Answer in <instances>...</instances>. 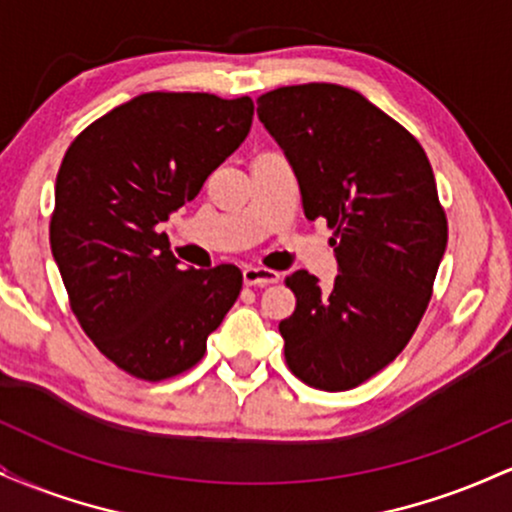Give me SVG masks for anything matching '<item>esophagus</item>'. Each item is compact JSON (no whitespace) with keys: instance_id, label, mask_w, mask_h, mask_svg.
Segmentation results:
<instances>
[{"instance_id":"obj_1","label":"esophagus","mask_w":512,"mask_h":512,"mask_svg":"<svg viewBox=\"0 0 512 512\" xmlns=\"http://www.w3.org/2000/svg\"><path fill=\"white\" fill-rule=\"evenodd\" d=\"M243 281L248 286H269L279 281V272H272V269H264V267H245Z\"/></svg>"}]
</instances>
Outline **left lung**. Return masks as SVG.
<instances>
[{
  "label": "left lung",
  "instance_id": "obj_1",
  "mask_svg": "<svg viewBox=\"0 0 512 512\" xmlns=\"http://www.w3.org/2000/svg\"><path fill=\"white\" fill-rule=\"evenodd\" d=\"M257 117L289 158L305 219H325L337 279L305 269L286 286V363L303 383L342 392L397 358L431 301L448 221L421 144L358 91L284 86L257 98Z\"/></svg>",
  "mask_w": 512,
  "mask_h": 512
}]
</instances>
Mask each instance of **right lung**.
Listing matches in <instances>:
<instances>
[{
	"label": "right lung",
	"mask_w": 512,
	"mask_h": 512,
	"mask_svg": "<svg viewBox=\"0 0 512 512\" xmlns=\"http://www.w3.org/2000/svg\"><path fill=\"white\" fill-rule=\"evenodd\" d=\"M252 110L248 96L142 93L64 154L52 257L84 332L134 378L166 380L195 366L236 303L240 269H182L158 223L245 142Z\"/></svg>",
	"instance_id": "obj_1"
}]
</instances>
